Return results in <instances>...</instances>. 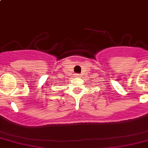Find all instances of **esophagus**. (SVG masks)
I'll list each match as a JSON object with an SVG mask.
<instances>
[{"label":"esophagus","mask_w":148,"mask_h":148,"mask_svg":"<svg viewBox=\"0 0 148 148\" xmlns=\"http://www.w3.org/2000/svg\"><path fill=\"white\" fill-rule=\"evenodd\" d=\"M77 76H78V75H77Z\"/></svg>","instance_id":"esophagus-1"}]
</instances>
